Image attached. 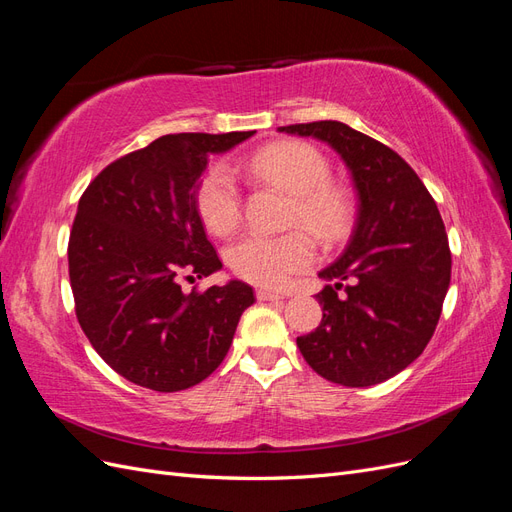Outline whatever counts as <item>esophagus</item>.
Returning a JSON list of instances; mask_svg holds the SVG:
<instances>
[{"label":"esophagus","mask_w":512,"mask_h":512,"mask_svg":"<svg viewBox=\"0 0 512 512\" xmlns=\"http://www.w3.org/2000/svg\"><path fill=\"white\" fill-rule=\"evenodd\" d=\"M256 299H258V301H280V299H284V294L260 288V290H256Z\"/></svg>","instance_id":"1"}]
</instances>
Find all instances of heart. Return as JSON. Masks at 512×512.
<instances>
[{"label":"heart","mask_w":512,"mask_h":512,"mask_svg":"<svg viewBox=\"0 0 512 512\" xmlns=\"http://www.w3.org/2000/svg\"><path fill=\"white\" fill-rule=\"evenodd\" d=\"M245 173L254 181L273 185L292 198L288 226H303L322 241L342 239L354 218L350 192L335 181L324 153L305 141H282L262 147L247 160ZM194 205L213 235L226 237L241 224L243 196L232 170L218 162L198 179ZM305 230L280 237L252 232L228 247V265L241 280L282 288L294 273L316 260V245Z\"/></svg>","instance_id":"1"}]
</instances>
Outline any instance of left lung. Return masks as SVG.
<instances>
[{
    "label": "left lung",
    "instance_id": "8db88e82",
    "mask_svg": "<svg viewBox=\"0 0 512 512\" xmlns=\"http://www.w3.org/2000/svg\"><path fill=\"white\" fill-rule=\"evenodd\" d=\"M280 132L329 143L359 192L346 252L320 271L337 284L316 294L322 320L297 337V346L329 382L389 380L429 344L451 284V250L436 200L399 153L342 121L294 123Z\"/></svg>",
    "mask_w": 512,
    "mask_h": 512
}]
</instances>
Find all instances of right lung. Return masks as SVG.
<instances>
[{"label":"right lung","instance_id":"add662e5","mask_svg":"<svg viewBox=\"0 0 512 512\" xmlns=\"http://www.w3.org/2000/svg\"><path fill=\"white\" fill-rule=\"evenodd\" d=\"M252 134L160 136L100 170L79 200L68 241L76 320L102 359L138 386L175 393L203 382L254 303L239 280L192 292L179 284L222 267L194 192L209 153Z\"/></svg>","mask_w":512,"mask_h":512}]
</instances>
